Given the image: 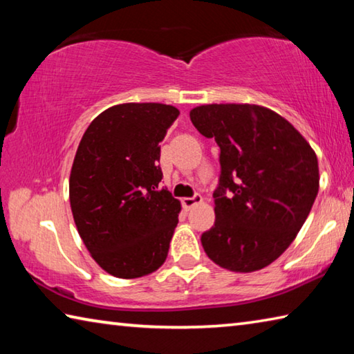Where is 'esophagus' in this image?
<instances>
[{"instance_id": "34e87169", "label": "esophagus", "mask_w": 354, "mask_h": 354, "mask_svg": "<svg viewBox=\"0 0 354 354\" xmlns=\"http://www.w3.org/2000/svg\"><path fill=\"white\" fill-rule=\"evenodd\" d=\"M203 201V196L201 195H194V196H187V198H183L181 200V203H183V206L185 207V209H190V207H194L195 205H200V203Z\"/></svg>"}]
</instances>
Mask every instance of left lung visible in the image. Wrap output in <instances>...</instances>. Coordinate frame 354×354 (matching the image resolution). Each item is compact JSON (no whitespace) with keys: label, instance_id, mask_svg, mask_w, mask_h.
<instances>
[{"label":"left lung","instance_id":"8db88e82","mask_svg":"<svg viewBox=\"0 0 354 354\" xmlns=\"http://www.w3.org/2000/svg\"><path fill=\"white\" fill-rule=\"evenodd\" d=\"M190 120L220 147L215 223L203 232V248L231 272L270 266L297 237L319 194L315 151L263 106L205 104L190 111ZM227 189L232 197L225 196Z\"/></svg>","mask_w":354,"mask_h":354}]
</instances>
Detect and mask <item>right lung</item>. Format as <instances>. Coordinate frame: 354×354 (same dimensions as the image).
Here are the masks:
<instances>
[{
	"label": "right lung",
	"mask_w": 354,
	"mask_h": 354,
	"mask_svg": "<svg viewBox=\"0 0 354 354\" xmlns=\"http://www.w3.org/2000/svg\"><path fill=\"white\" fill-rule=\"evenodd\" d=\"M179 115L175 106L124 103L88 124L70 173V206L95 262L133 279L167 259L181 203L159 189L160 147Z\"/></svg>",
	"instance_id": "obj_1"
}]
</instances>
